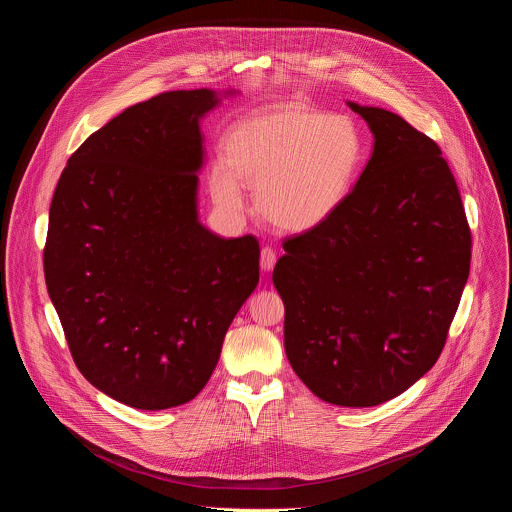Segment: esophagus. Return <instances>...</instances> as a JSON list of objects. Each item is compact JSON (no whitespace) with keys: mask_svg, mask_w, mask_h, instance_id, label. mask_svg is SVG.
<instances>
[{"mask_svg":"<svg viewBox=\"0 0 512 512\" xmlns=\"http://www.w3.org/2000/svg\"><path fill=\"white\" fill-rule=\"evenodd\" d=\"M261 269L263 271H271L273 267H275V263H277V253L271 249V247H263L261 249Z\"/></svg>","mask_w":512,"mask_h":512,"instance_id":"obj_1","label":"esophagus"}]
</instances>
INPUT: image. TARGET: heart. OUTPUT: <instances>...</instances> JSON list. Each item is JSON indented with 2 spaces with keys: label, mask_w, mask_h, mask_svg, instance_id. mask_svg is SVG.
Instances as JSON below:
<instances>
[{
  "label": "heart",
  "mask_w": 512,
  "mask_h": 512,
  "mask_svg": "<svg viewBox=\"0 0 512 512\" xmlns=\"http://www.w3.org/2000/svg\"><path fill=\"white\" fill-rule=\"evenodd\" d=\"M225 152L208 168L216 208L241 216L245 183L255 186V206L267 223L306 233L330 221L350 196L364 164V139L344 115L277 103L235 121Z\"/></svg>",
  "instance_id": "1"
}]
</instances>
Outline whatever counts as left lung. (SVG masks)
<instances>
[{
  "label": "left lung",
  "instance_id": "1",
  "mask_svg": "<svg viewBox=\"0 0 512 512\" xmlns=\"http://www.w3.org/2000/svg\"><path fill=\"white\" fill-rule=\"evenodd\" d=\"M346 105L367 121L373 154L330 221L283 243L273 285L304 385L332 405L373 407L440 358L472 237L437 143L393 111Z\"/></svg>",
  "mask_w": 512,
  "mask_h": 512
}]
</instances>
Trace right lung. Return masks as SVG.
<instances>
[{
    "instance_id": "right-lung-1",
    "label": "right lung",
    "mask_w": 512,
    "mask_h": 512,
    "mask_svg": "<svg viewBox=\"0 0 512 512\" xmlns=\"http://www.w3.org/2000/svg\"><path fill=\"white\" fill-rule=\"evenodd\" d=\"M239 91H170L137 103L70 156L50 204L48 296L83 377L145 411L208 383L259 281V243L198 218L200 121Z\"/></svg>"
}]
</instances>
